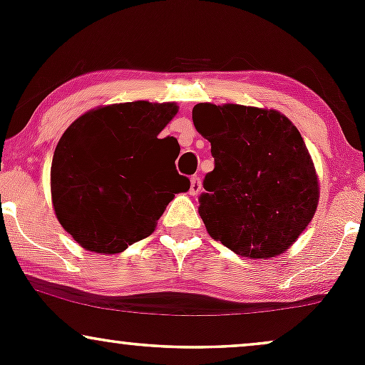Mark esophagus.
I'll use <instances>...</instances> for the list:
<instances>
[{
  "mask_svg": "<svg viewBox=\"0 0 365 365\" xmlns=\"http://www.w3.org/2000/svg\"><path fill=\"white\" fill-rule=\"evenodd\" d=\"M200 188H202V183H200V178L194 175V177L190 178V195H197L200 192Z\"/></svg>",
  "mask_w": 365,
  "mask_h": 365,
  "instance_id": "obj_1",
  "label": "esophagus"
}]
</instances>
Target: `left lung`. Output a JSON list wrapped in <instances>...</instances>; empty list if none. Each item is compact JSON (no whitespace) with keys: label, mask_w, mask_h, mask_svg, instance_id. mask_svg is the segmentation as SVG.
I'll list each match as a JSON object with an SVG mask.
<instances>
[{"label":"left lung","mask_w":365,"mask_h":365,"mask_svg":"<svg viewBox=\"0 0 365 365\" xmlns=\"http://www.w3.org/2000/svg\"><path fill=\"white\" fill-rule=\"evenodd\" d=\"M192 120L215 158L199 197L209 235L244 257L284 252L311 223L319 200L299 130L282 113L242 104L199 103Z\"/></svg>","instance_id":"obj_1"}]
</instances>
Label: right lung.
Listing matches in <instances>:
<instances>
[{
    "mask_svg": "<svg viewBox=\"0 0 365 365\" xmlns=\"http://www.w3.org/2000/svg\"><path fill=\"white\" fill-rule=\"evenodd\" d=\"M177 111L175 103L111 104L63 133L51 165L53 207L83 249L123 252L154 232L175 194L190 188L175 168L177 139H158Z\"/></svg>",
    "mask_w": 365,
    "mask_h": 365,
    "instance_id": "1",
    "label": "right lung"
}]
</instances>
